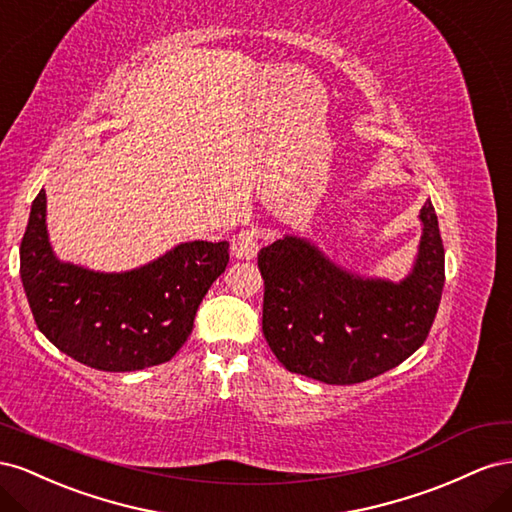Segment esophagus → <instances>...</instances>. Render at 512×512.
Wrapping results in <instances>:
<instances>
[{
    "label": "esophagus",
    "instance_id": "esophagus-1",
    "mask_svg": "<svg viewBox=\"0 0 512 512\" xmlns=\"http://www.w3.org/2000/svg\"><path fill=\"white\" fill-rule=\"evenodd\" d=\"M259 251V238L257 231L242 229L240 233L231 238V255L236 259H253Z\"/></svg>",
    "mask_w": 512,
    "mask_h": 512
}]
</instances>
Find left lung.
<instances>
[{
	"label": "left lung",
	"mask_w": 512,
	"mask_h": 512,
	"mask_svg": "<svg viewBox=\"0 0 512 512\" xmlns=\"http://www.w3.org/2000/svg\"><path fill=\"white\" fill-rule=\"evenodd\" d=\"M403 281L367 279L334 264L306 238L264 246V337L291 373L324 384H360L410 358L427 341L444 289V244L433 203Z\"/></svg>",
	"instance_id": "obj_1"
}]
</instances>
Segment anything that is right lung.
<instances>
[{
  "instance_id": "1",
  "label": "right lung",
  "mask_w": 512,
  "mask_h": 512,
  "mask_svg": "<svg viewBox=\"0 0 512 512\" xmlns=\"http://www.w3.org/2000/svg\"><path fill=\"white\" fill-rule=\"evenodd\" d=\"M21 281L38 330L98 371H139L171 360L193 332L203 296L229 261L227 242H184L128 272H94L55 257L47 193L21 240Z\"/></svg>"
}]
</instances>
